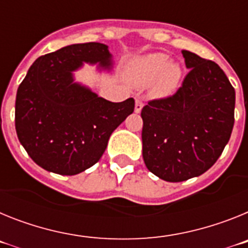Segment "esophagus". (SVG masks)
Here are the masks:
<instances>
[{
    "label": "esophagus",
    "mask_w": 248,
    "mask_h": 248,
    "mask_svg": "<svg viewBox=\"0 0 248 248\" xmlns=\"http://www.w3.org/2000/svg\"><path fill=\"white\" fill-rule=\"evenodd\" d=\"M143 107H144V104L141 100L140 99L135 100V109H134L135 113H140V111H141V109H143Z\"/></svg>",
    "instance_id": "1"
}]
</instances>
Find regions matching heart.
Instances as JSON below:
<instances>
[{
	"mask_svg": "<svg viewBox=\"0 0 248 248\" xmlns=\"http://www.w3.org/2000/svg\"><path fill=\"white\" fill-rule=\"evenodd\" d=\"M181 68L170 62V56L161 52L137 57L126 68V79L134 87H146L154 83L157 95L174 93L181 79Z\"/></svg>",
	"mask_w": 248,
	"mask_h": 248,
	"instance_id": "heart-1",
	"label": "heart"
}]
</instances>
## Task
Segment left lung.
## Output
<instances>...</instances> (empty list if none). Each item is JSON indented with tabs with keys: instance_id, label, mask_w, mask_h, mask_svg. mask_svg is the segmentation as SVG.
Instances as JSON below:
<instances>
[{
	"instance_id": "1",
	"label": "left lung",
	"mask_w": 248,
	"mask_h": 248,
	"mask_svg": "<svg viewBox=\"0 0 248 248\" xmlns=\"http://www.w3.org/2000/svg\"><path fill=\"white\" fill-rule=\"evenodd\" d=\"M183 56L190 69L183 85L141 110L144 163L170 183L207 171L229 143L235 123V89L226 74L189 50Z\"/></svg>"
}]
</instances>
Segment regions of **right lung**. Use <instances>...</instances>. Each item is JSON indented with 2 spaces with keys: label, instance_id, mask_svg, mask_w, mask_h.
Instances as JSON below:
<instances>
[{
  "label": "right lung",
  "instance_id": "obj_1",
  "mask_svg": "<svg viewBox=\"0 0 248 248\" xmlns=\"http://www.w3.org/2000/svg\"><path fill=\"white\" fill-rule=\"evenodd\" d=\"M83 63L110 69L108 46L71 45L39 57L19 84L16 124L19 143L37 165L59 175H77L102 157L108 140L134 111L133 98L113 103L74 82Z\"/></svg>",
  "mask_w": 248,
  "mask_h": 248
}]
</instances>
